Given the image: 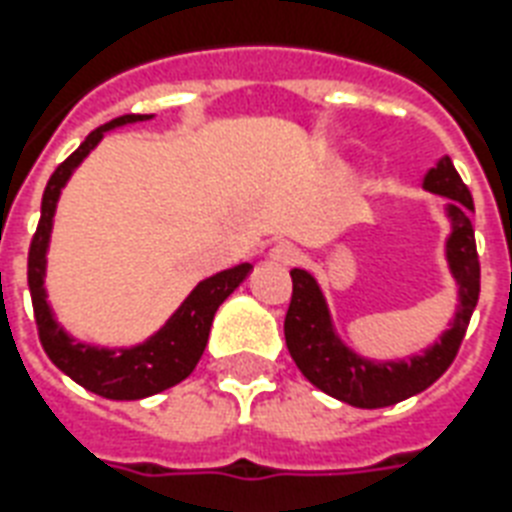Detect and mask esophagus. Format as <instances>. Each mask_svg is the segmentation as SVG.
<instances>
[{
    "label": "esophagus",
    "mask_w": 512,
    "mask_h": 512,
    "mask_svg": "<svg viewBox=\"0 0 512 512\" xmlns=\"http://www.w3.org/2000/svg\"><path fill=\"white\" fill-rule=\"evenodd\" d=\"M271 263L281 265V268H289V265L300 263V249L295 247V244H287V241H281V244H276V247L271 249Z\"/></svg>",
    "instance_id": "1"
}]
</instances>
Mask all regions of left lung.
Wrapping results in <instances>:
<instances>
[{"mask_svg":"<svg viewBox=\"0 0 512 512\" xmlns=\"http://www.w3.org/2000/svg\"><path fill=\"white\" fill-rule=\"evenodd\" d=\"M422 185L425 191L449 199L446 215L452 220V236L446 239V260L460 287V308L454 313L452 327L422 356H412L409 361L374 364L353 353L332 332V319H329L327 303L316 279L300 268L289 271L292 300L284 316L289 356L295 358L297 369L308 377V382L324 390L327 396L358 406V409L393 406L430 388L452 366L462 337L468 332L470 316L476 311L478 292H481V263L476 252V233L470 223L473 196L468 185L462 183L460 172L454 170L449 156L438 159L436 167L428 170Z\"/></svg>","mask_w":512,"mask_h":512,"instance_id":"8db88e82","label":"left lung"}]
</instances>
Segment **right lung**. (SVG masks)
<instances>
[{"label": "right lung", "mask_w": 512, "mask_h": 512, "mask_svg": "<svg viewBox=\"0 0 512 512\" xmlns=\"http://www.w3.org/2000/svg\"><path fill=\"white\" fill-rule=\"evenodd\" d=\"M146 119H151V116L124 114L114 122L103 124L87 135V140L68 156L66 162L58 164V170L52 172L47 188H44L42 217H39L34 239L28 247V289H31L36 329H39V342H42L44 353L50 356V361L58 366L60 372H66L82 388L103 398H111V401H135V398L154 396V393H162V390L185 380L196 369L201 353L207 348L215 311L252 271V265L241 263L236 268H228V271H220L204 279L191 295L185 297V303L164 324V329H159L151 340L135 345V348H92V345L71 340L58 327V321L52 319L50 305L44 297V260H47L52 215H55L60 188L66 185L71 172L82 164V159L90 154L92 148L98 146L100 138L108 130L130 122H146Z\"/></svg>", "instance_id": "obj_1"}]
</instances>
